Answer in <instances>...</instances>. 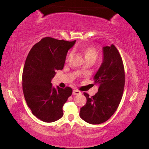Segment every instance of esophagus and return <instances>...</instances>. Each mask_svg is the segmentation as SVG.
<instances>
[{"mask_svg":"<svg viewBox=\"0 0 149 149\" xmlns=\"http://www.w3.org/2000/svg\"><path fill=\"white\" fill-rule=\"evenodd\" d=\"M81 91H79V90H77V89H74V91H73V94H74V95H79V94H81Z\"/></svg>","mask_w":149,"mask_h":149,"instance_id":"1","label":"esophagus"}]
</instances>
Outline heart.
<instances>
[{
  "label": "heart",
  "mask_w": 149,
  "mask_h": 149,
  "mask_svg": "<svg viewBox=\"0 0 149 149\" xmlns=\"http://www.w3.org/2000/svg\"><path fill=\"white\" fill-rule=\"evenodd\" d=\"M84 53L86 59L93 58L96 60V58H97L98 56V54H99V52H98V50L96 47L93 46H87L85 48ZM72 54L73 52H70L66 57V60H69L70 58L72 56Z\"/></svg>",
  "instance_id": "heart-1"
}]
</instances>
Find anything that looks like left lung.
<instances>
[{"label":"left lung","mask_w":149,"mask_h":149,"mask_svg":"<svg viewBox=\"0 0 149 149\" xmlns=\"http://www.w3.org/2000/svg\"><path fill=\"white\" fill-rule=\"evenodd\" d=\"M103 62L94 77L98 92L89 97L81 108V118L91 124H100L114 114L122 100L125 85L124 67L120 52L114 45L103 47Z\"/></svg>","instance_id":"1"}]
</instances>
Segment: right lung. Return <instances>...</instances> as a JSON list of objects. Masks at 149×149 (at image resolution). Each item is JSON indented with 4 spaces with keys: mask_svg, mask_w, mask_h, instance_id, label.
<instances>
[{
    "mask_svg": "<svg viewBox=\"0 0 149 149\" xmlns=\"http://www.w3.org/2000/svg\"><path fill=\"white\" fill-rule=\"evenodd\" d=\"M47 37L30 50L22 74V87L32 114L45 122H55L63 116L62 107L72 89L52 87L51 79L64 68L68 50L75 42Z\"/></svg>",
    "mask_w": 149,
    "mask_h": 149,
    "instance_id": "right-lung-1",
    "label": "right lung"
}]
</instances>
